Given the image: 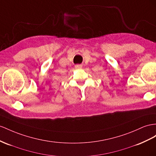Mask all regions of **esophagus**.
Masks as SVG:
<instances>
[{"label": "esophagus", "mask_w": 156, "mask_h": 156, "mask_svg": "<svg viewBox=\"0 0 156 156\" xmlns=\"http://www.w3.org/2000/svg\"><path fill=\"white\" fill-rule=\"evenodd\" d=\"M75 68L76 69H80L82 68V66L81 65H75Z\"/></svg>", "instance_id": "esophagus-1"}]
</instances>
